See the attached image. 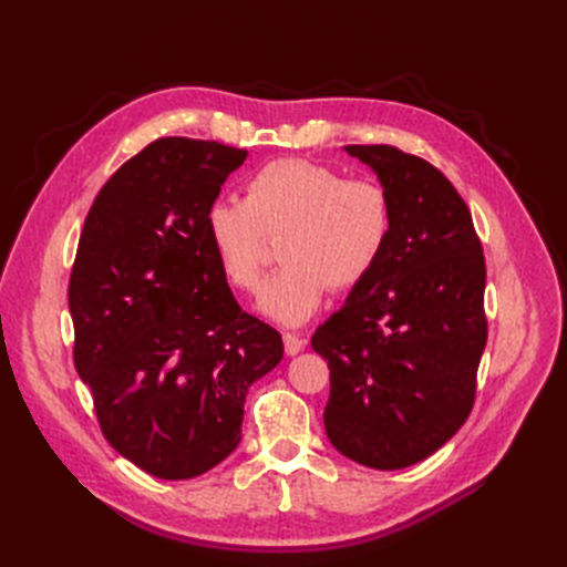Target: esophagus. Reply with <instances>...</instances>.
Listing matches in <instances>:
<instances>
[{
    "mask_svg": "<svg viewBox=\"0 0 567 567\" xmlns=\"http://www.w3.org/2000/svg\"><path fill=\"white\" fill-rule=\"evenodd\" d=\"M305 338L298 336V333H284V348H286V354H298L302 348H305Z\"/></svg>",
    "mask_w": 567,
    "mask_h": 567,
    "instance_id": "esophagus-1",
    "label": "esophagus"
}]
</instances>
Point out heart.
Masks as SVG:
<instances>
[{"label":"heart","instance_id":"b5f03b06","mask_svg":"<svg viewBox=\"0 0 567 567\" xmlns=\"http://www.w3.org/2000/svg\"><path fill=\"white\" fill-rule=\"evenodd\" d=\"M394 229L388 188L369 177L307 158H279L257 169L246 198H217L205 231L225 279L244 293L260 288L267 238L279 241L281 269L257 307L284 326H300L326 290H350L381 265Z\"/></svg>","mask_w":567,"mask_h":567}]
</instances>
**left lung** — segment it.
<instances>
[{
	"instance_id": "1",
	"label": "left lung",
	"mask_w": 567,
	"mask_h": 567,
	"mask_svg": "<svg viewBox=\"0 0 567 567\" xmlns=\"http://www.w3.org/2000/svg\"><path fill=\"white\" fill-rule=\"evenodd\" d=\"M346 151L390 192L394 229L381 265L312 336L331 369L323 425L340 454L398 471L471 414L487 342L485 255L437 167L388 144Z\"/></svg>"
}]
</instances>
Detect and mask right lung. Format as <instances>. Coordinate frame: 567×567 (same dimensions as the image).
Returning <instances> with one entry per match:
<instances>
[{
	"instance_id": "1",
	"label": "right lung",
	"mask_w": 567,
	"mask_h": 567,
	"mask_svg": "<svg viewBox=\"0 0 567 567\" xmlns=\"http://www.w3.org/2000/svg\"><path fill=\"white\" fill-rule=\"evenodd\" d=\"M246 156L156 140L104 184L78 244L75 369L111 447L163 480L203 475L238 447L246 394L284 357L279 331L238 307L205 231Z\"/></svg>"
}]
</instances>
